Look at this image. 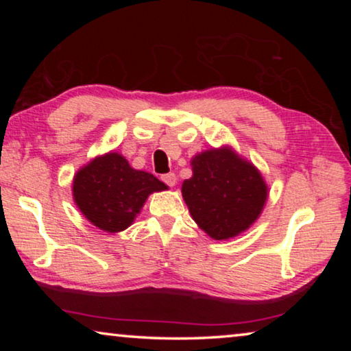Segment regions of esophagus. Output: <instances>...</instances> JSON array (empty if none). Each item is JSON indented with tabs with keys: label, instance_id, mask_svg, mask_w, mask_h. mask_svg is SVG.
Returning a JSON list of instances; mask_svg holds the SVG:
<instances>
[{
	"label": "esophagus",
	"instance_id": "obj_1",
	"mask_svg": "<svg viewBox=\"0 0 351 351\" xmlns=\"http://www.w3.org/2000/svg\"><path fill=\"white\" fill-rule=\"evenodd\" d=\"M161 180L167 184V186H170V187H173L175 184H176V175L175 173H167V175H162L161 176Z\"/></svg>",
	"mask_w": 351,
	"mask_h": 351
}]
</instances>
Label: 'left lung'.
Wrapping results in <instances>:
<instances>
[{
    "instance_id": "obj_1",
    "label": "left lung",
    "mask_w": 351,
    "mask_h": 351,
    "mask_svg": "<svg viewBox=\"0 0 351 351\" xmlns=\"http://www.w3.org/2000/svg\"><path fill=\"white\" fill-rule=\"evenodd\" d=\"M190 164L193 176L181 192L195 223L213 240L245 232L268 198L260 171L229 147L199 153Z\"/></svg>"
}]
</instances>
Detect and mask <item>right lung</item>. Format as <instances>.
<instances>
[{
    "label": "right lung",
    "instance_id": "1",
    "mask_svg": "<svg viewBox=\"0 0 351 351\" xmlns=\"http://www.w3.org/2000/svg\"><path fill=\"white\" fill-rule=\"evenodd\" d=\"M165 189L156 176L130 167L122 154L106 153L77 171L73 197L88 221L116 234L134 221L148 195Z\"/></svg>",
    "mask_w": 351,
    "mask_h": 351
}]
</instances>
